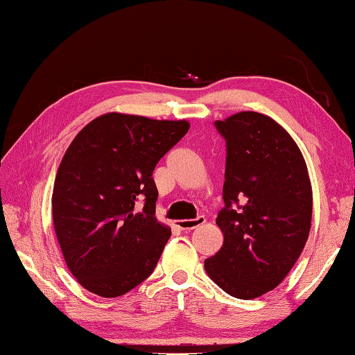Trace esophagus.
<instances>
[{"label":"esophagus","instance_id":"obj_1","mask_svg":"<svg viewBox=\"0 0 355 355\" xmlns=\"http://www.w3.org/2000/svg\"><path fill=\"white\" fill-rule=\"evenodd\" d=\"M205 223V217H197L193 220H179L178 221V227L182 229V230H193L198 226H202Z\"/></svg>","mask_w":355,"mask_h":355}]
</instances>
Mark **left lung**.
<instances>
[{"mask_svg": "<svg viewBox=\"0 0 355 355\" xmlns=\"http://www.w3.org/2000/svg\"><path fill=\"white\" fill-rule=\"evenodd\" d=\"M215 126L227 146L215 220L224 241L205 271L229 295L253 300L277 288L304 248L312 184L297 143L270 116L241 111Z\"/></svg>", "mask_w": 355, "mask_h": 355, "instance_id": "obj_1", "label": "left lung"}]
</instances>
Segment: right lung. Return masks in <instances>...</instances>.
<instances>
[{
    "instance_id": "obj_1",
    "label": "right lung",
    "mask_w": 355,
    "mask_h": 355,
    "mask_svg": "<svg viewBox=\"0 0 355 355\" xmlns=\"http://www.w3.org/2000/svg\"><path fill=\"white\" fill-rule=\"evenodd\" d=\"M189 129L187 120L107 112L69 146L53 189V221L69 271L116 298L153 272L171 230L155 217L152 173ZM145 202L137 213L135 203Z\"/></svg>"
}]
</instances>
